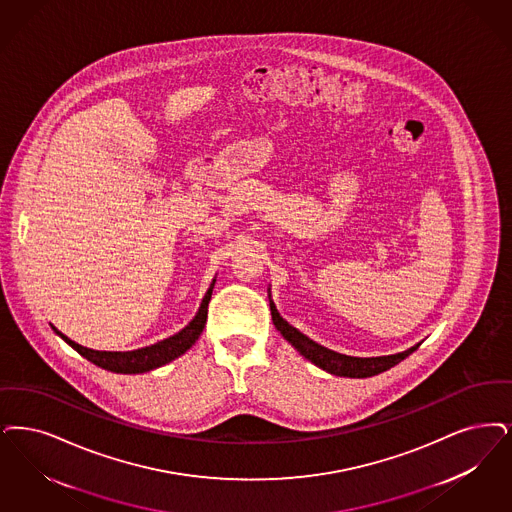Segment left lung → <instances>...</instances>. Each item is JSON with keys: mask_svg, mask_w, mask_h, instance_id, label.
<instances>
[{"mask_svg": "<svg viewBox=\"0 0 512 512\" xmlns=\"http://www.w3.org/2000/svg\"><path fill=\"white\" fill-rule=\"evenodd\" d=\"M268 301H270V312H272V322L276 329L282 333V337L286 339L291 347L295 348L301 356H305L308 362H312L314 366H318L324 371H328L331 375L337 377H350V379H366L379 375L383 371L400 364L404 358H408L413 350H417L419 345L408 348L404 352L398 354H389V356H375V358H358V356H347L341 352H335L331 348L322 347L316 341H312L305 333H301L299 329L293 328L291 324H287L286 320L280 316L278 308L274 305L272 297H270V289H268Z\"/></svg>", "mask_w": 512, "mask_h": 512, "instance_id": "8db88e82", "label": "left lung"}]
</instances>
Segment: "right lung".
<instances>
[{
    "mask_svg": "<svg viewBox=\"0 0 512 512\" xmlns=\"http://www.w3.org/2000/svg\"><path fill=\"white\" fill-rule=\"evenodd\" d=\"M215 280L211 282V286L207 289V293L202 299V305L198 308L196 316L192 318V322L181 329L179 333L167 337L164 341L150 345V347L137 348V350H127V352H110V350H93V348L82 347L76 341L68 339L64 333H61L55 326V333L64 339L70 347L78 350L83 358H87L89 362H93L99 368L114 371V373H146L152 369L162 368L165 364L173 362L175 358L183 356L188 348L192 347L198 337L202 335L205 328V320H207V305L211 301V293H213Z\"/></svg>",
    "mask_w": 512,
    "mask_h": 512,
    "instance_id": "right-lung-1",
    "label": "right lung"
}]
</instances>
